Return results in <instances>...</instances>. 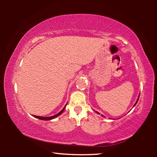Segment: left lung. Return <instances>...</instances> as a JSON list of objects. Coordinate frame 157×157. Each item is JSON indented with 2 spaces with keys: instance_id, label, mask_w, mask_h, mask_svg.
<instances>
[{
  "instance_id": "obj_1",
  "label": "left lung",
  "mask_w": 157,
  "mask_h": 157,
  "mask_svg": "<svg viewBox=\"0 0 157 157\" xmlns=\"http://www.w3.org/2000/svg\"><path fill=\"white\" fill-rule=\"evenodd\" d=\"M139 98H138V99H137V100H136V103H135V104H134V106H135V105H136V103L138 102V100H139ZM95 112H96L97 113H98V114H100V113L99 112H98V111H95Z\"/></svg>"
}]
</instances>
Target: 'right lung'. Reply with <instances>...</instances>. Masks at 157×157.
<instances>
[{
  "label": "right lung",
  "instance_id": "right-lung-1",
  "mask_svg": "<svg viewBox=\"0 0 157 157\" xmlns=\"http://www.w3.org/2000/svg\"><path fill=\"white\" fill-rule=\"evenodd\" d=\"M66 106L63 108V109L60 112L57 113L56 115H54V116H50V117H43V116H34L36 118L40 119V120H43V121H50V120H52V119H54L55 118H56V117L59 116V115H61V114L63 113V111H64L65 108H66Z\"/></svg>",
  "mask_w": 157,
  "mask_h": 157
}]
</instances>
